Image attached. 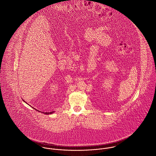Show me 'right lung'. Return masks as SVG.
<instances>
[{
  "instance_id": "obj_1",
  "label": "right lung",
  "mask_w": 156,
  "mask_h": 156,
  "mask_svg": "<svg viewBox=\"0 0 156 156\" xmlns=\"http://www.w3.org/2000/svg\"><path fill=\"white\" fill-rule=\"evenodd\" d=\"M53 112H54V111H53V112H44V114L48 115V114H52V113H53Z\"/></svg>"
}]
</instances>
